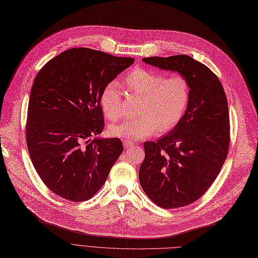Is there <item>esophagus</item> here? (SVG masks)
Masks as SVG:
<instances>
[{"label": "esophagus", "mask_w": 258, "mask_h": 258, "mask_svg": "<svg viewBox=\"0 0 258 258\" xmlns=\"http://www.w3.org/2000/svg\"><path fill=\"white\" fill-rule=\"evenodd\" d=\"M134 145V143H132L131 141H128V140H124L123 141V146L125 147V148H130V147H132Z\"/></svg>", "instance_id": "obj_1"}]
</instances>
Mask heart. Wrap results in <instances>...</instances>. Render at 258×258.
Masks as SVG:
<instances>
[{
    "label": "heart",
    "instance_id": "obj_1",
    "mask_svg": "<svg viewBox=\"0 0 258 258\" xmlns=\"http://www.w3.org/2000/svg\"><path fill=\"white\" fill-rule=\"evenodd\" d=\"M133 93L143 96L139 117L110 125L108 131L116 138L143 140L159 132L175 128L187 109L190 87L185 77L173 75L165 77L161 73L136 69L125 78ZM104 115L115 120L122 114V97L119 85L111 81L105 85L100 96Z\"/></svg>",
    "mask_w": 258,
    "mask_h": 258
}]
</instances>
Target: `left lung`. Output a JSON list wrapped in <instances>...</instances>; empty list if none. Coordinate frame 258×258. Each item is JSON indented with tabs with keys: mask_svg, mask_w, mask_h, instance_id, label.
Returning a JSON list of instances; mask_svg holds the SVG:
<instances>
[{
	"mask_svg": "<svg viewBox=\"0 0 258 258\" xmlns=\"http://www.w3.org/2000/svg\"><path fill=\"white\" fill-rule=\"evenodd\" d=\"M143 61L177 72L189 83L190 98L179 124L156 143L146 142L140 183L162 208L186 206L213 184L229 148L228 102L217 76L186 55L146 57Z\"/></svg>",
	"mask_w": 258,
	"mask_h": 258,
	"instance_id": "left-lung-1",
	"label": "left lung"
}]
</instances>
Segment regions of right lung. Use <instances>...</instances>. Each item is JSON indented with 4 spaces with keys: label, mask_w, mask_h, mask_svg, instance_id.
<instances>
[{
    "label": "right lung",
    "mask_w": 258,
    "mask_h": 258,
    "mask_svg": "<svg viewBox=\"0 0 258 258\" xmlns=\"http://www.w3.org/2000/svg\"><path fill=\"white\" fill-rule=\"evenodd\" d=\"M133 61L74 48L51 59L35 77L28 106V151L42 182L61 198H92L122 154L119 139L98 136L104 129L100 96Z\"/></svg>",
    "instance_id": "right-lung-1"
}]
</instances>
